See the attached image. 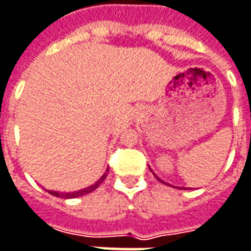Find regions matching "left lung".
I'll return each mask as SVG.
<instances>
[{"mask_svg": "<svg viewBox=\"0 0 251 251\" xmlns=\"http://www.w3.org/2000/svg\"><path fill=\"white\" fill-rule=\"evenodd\" d=\"M153 175H155V173H153ZM155 177H156V179H157V180H160V179H159V177H157L156 175H155ZM160 182H163V180H160ZM166 184H168V183H166Z\"/></svg>", "mask_w": 251, "mask_h": 251, "instance_id": "8db88e82", "label": "left lung"}]
</instances>
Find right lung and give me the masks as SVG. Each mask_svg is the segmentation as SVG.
Listing matches in <instances>:
<instances>
[{"instance_id":"right-lung-1","label":"right lung","mask_w":251,"mask_h":251,"mask_svg":"<svg viewBox=\"0 0 251 251\" xmlns=\"http://www.w3.org/2000/svg\"><path fill=\"white\" fill-rule=\"evenodd\" d=\"M108 172L109 169H106V172L99 177V180H96L95 183L91 184V186H88V187H85V189H81V190H75V192H55V190H48V193H51L52 196H56V198H64V199H74V198H79V196H85V195H88V193H91V192H94L96 187L99 186V184L102 183L105 179H106V176H108Z\"/></svg>"}]
</instances>
